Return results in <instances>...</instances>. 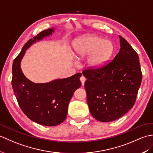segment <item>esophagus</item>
<instances>
[{
	"instance_id": "34e87169",
	"label": "esophagus",
	"mask_w": 153,
	"mask_h": 153,
	"mask_svg": "<svg viewBox=\"0 0 153 153\" xmlns=\"http://www.w3.org/2000/svg\"><path fill=\"white\" fill-rule=\"evenodd\" d=\"M80 81H81V84H82V85L83 86L84 84H85V81H86V78H85L83 76H82L80 77Z\"/></svg>"
}]
</instances>
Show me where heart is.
I'll return each mask as SVG.
<instances>
[{
    "label": "heart",
    "mask_w": 153,
    "mask_h": 153,
    "mask_svg": "<svg viewBox=\"0 0 153 153\" xmlns=\"http://www.w3.org/2000/svg\"><path fill=\"white\" fill-rule=\"evenodd\" d=\"M74 53L77 58L89 55L88 65L91 68L102 66L111 57L114 51V45L109 40L98 36H88L78 39L73 44Z\"/></svg>",
    "instance_id": "b5f03b06"
}]
</instances>
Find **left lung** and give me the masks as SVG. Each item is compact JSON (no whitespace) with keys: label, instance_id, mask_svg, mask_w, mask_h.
<instances>
[{"label":"left lung","instance_id":"left-lung-1","mask_svg":"<svg viewBox=\"0 0 153 153\" xmlns=\"http://www.w3.org/2000/svg\"><path fill=\"white\" fill-rule=\"evenodd\" d=\"M120 49L111 62L98 68L83 71L90 112L101 122H111L132 108L141 83L139 56L119 36Z\"/></svg>","mask_w":153,"mask_h":153}]
</instances>
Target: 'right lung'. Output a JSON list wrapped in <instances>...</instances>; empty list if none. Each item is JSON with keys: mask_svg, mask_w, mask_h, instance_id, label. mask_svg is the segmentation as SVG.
I'll list each match as a JSON object with an SVG mask.
<instances>
[{"mask_svg": "<svg viewBox=\"0 0 153 153\" xmlns=\"http://www.w3.org/2000/svg\"><path fill=\"white\" fill-rule=\"evenodd\" d=\"M54 28L43 30L30 39L14 59L12 65V85L19 107L33 121L46 126L60 125L66 118L68 106L73 94L81 87V73L53 80L45 83H35L24 76L20 64L25 51L30 46L48 36Z\"/></svg>", "mask_w": 153, "mask_h": 153, "instance_id": "add662e5", "label": "right lung"}]
</instances>
